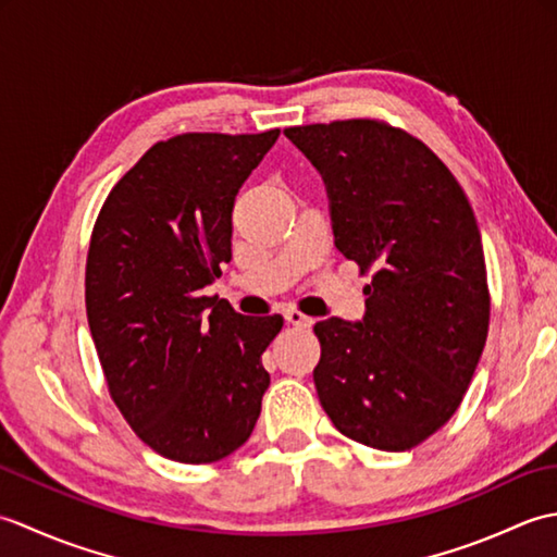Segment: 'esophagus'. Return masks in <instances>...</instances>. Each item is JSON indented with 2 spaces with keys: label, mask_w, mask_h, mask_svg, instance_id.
<instances>
[{
  "label": "esophagus",
  "mask_w": 557,
  "mask_h": 557,
  "mask_svg": "<svg viewBox=\"0 0 557 557\" xmlns=\"http://www.w3.org/2000/svg\"><path fill=\"white\" fill-rule=\"evenodd\" d=\"M285 321H287L289 325H297V327H311L313 318L301 313L299 309H287V311H285Z\"/></svg>",
  "instance_id": "34e87169"
}]
</instances>
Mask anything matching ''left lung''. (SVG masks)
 I'll list each match as a JSON object with an SVG mask.
<instances>
[{
	"mask_svg": "<svg viewBox=\"0 0 557 557\" xmlns=\"http://www.w3.org/2000/svg\"><path fill=\"white\" fill-rule=\"evenodd\" d=\"M321 172L335 246L373 270L361 323H315L318 399L335 429L375 449H411L465 399L488 337L479 224L459 182L405 128L377 120L289 126Z\"/></svg>",
	"mask_w": 557,
	"mask_h": 557,
	"instance_id": "left-lung-1",
	"label": "left lung"
}]
</instances>
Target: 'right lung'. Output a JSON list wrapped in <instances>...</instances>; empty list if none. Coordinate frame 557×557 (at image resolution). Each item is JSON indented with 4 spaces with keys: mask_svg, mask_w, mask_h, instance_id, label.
<instances>
[{
    "mask_svg": "<svg viewBox=\"0 0 557 557\" xmlns=\"http://www.w3.org/2000/svg\"><path fill=\"white\" fill-rule=\"evenodd\" d=\"M280 128L180 134L104 198L86 260V313L110 397L158 455L210 465L242 447L270 385L282 315L206 297L232 258L234 198Z\"/></svg>",
    "mask_w": 557,
    "mask_h": 557,
    "instance_id": "obj_1",
    "label": "right lung"
}]
</instances>
